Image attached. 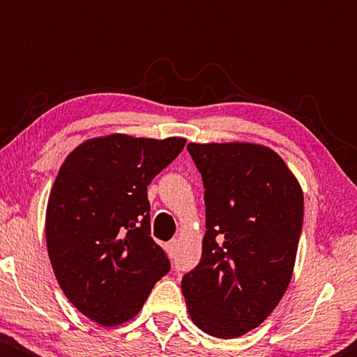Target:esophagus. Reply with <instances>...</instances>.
Returning a JSON list of instances; mask_svg holds the SVG:
<instances>
[{
    "mask_svg": "<svg viewBox=\"0 0 357 357\" xmlns=\"http://www.w3.org/2000/svg\"><path fill=\"white\" fill-rule=\"evenodd\" d=\"M177 247H178V241H177V238H172V241H170V242L167 243V252H169L170 257H174L175 253H177Z\"/></svg>",
    "mask_w": 357,
    "mask_h": 357,
    "instance_id": "esophagus-1",
    "label": "esophagus"
}]
</instances>
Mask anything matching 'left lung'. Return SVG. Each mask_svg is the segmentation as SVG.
<instances>
[{
    "label": "left lung",
    "mask_w": 357,
    "mask_h": 357,
    "mask_svg": "<svg viewBox=\"0 0 357 357\" xmlns=\"http://www.w3.org/2000/svg\"><path fill=\"white\" fill-rule=\"evenodd\" d=\"M203 177L206 234L202 260L182 280L190 319L216 338L257 328L289 286L304 195L271 148L255 143H190Z\"/></svg>",
    "instance_id": "1"
}]
</instances>
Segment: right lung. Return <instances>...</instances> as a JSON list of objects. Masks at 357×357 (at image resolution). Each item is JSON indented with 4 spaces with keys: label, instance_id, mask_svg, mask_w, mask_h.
<instances>
[{
    "label": "right lung",
    "instance_id": "right-lung-1",
    "mask_svg": "<svg viewBox=\"0 0 357 357\" xmlns=\"http://www.w3.org/2000/svg\"><path fill=\"white\" fill-rule=\"evenodd\" d=\"M187 139L114 133L66 155L50 190L45 238L58 284L96 324L138 315L170 263L151 237L148 185Z\"/></svg>",
    "mask_w": 357,
    "mask_h": 357
}]
</instances>
